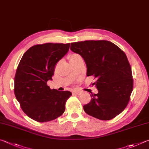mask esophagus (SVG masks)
I'll use <instances>...</instances> for the list:
<instances>
[{
    "label": "esophagus",
    "instance_id": "1",
    "mask_svg": "<svg viewBox=\"0 0 149 149\" xmlns=\"http://www.w3.org/2000/svg\"><path fill=\"white\" fill-rule=\"evenodd\" d=\"M73 93H74V94H77V95H80L82 93V92H80V91H75V92H73Z\"/></svg>",
    "mask_w": 149,
    "mask_h": 149
}]
</instances>
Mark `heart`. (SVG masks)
Here are the masks:
<instances>
[{"label": "heart", "mask_w": 149, "mask_h": 149, "mask_svg": "<svg viewBox=\"0 0 149 149\" xmlns=\"http://www.w3.org/2000/svg\"><path fill=\"white\" fill-rule=\"evenodd\" d=\"M80 59H82V57L80 56V55L77 54H73L72 55H70L69 57V60H70V63L79 61V60Z\"/></svg>", "instance_id": "obj_1"}]
</instances>
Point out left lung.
Masks as SVG:
<instances>
[{
    "mask_svg": "<svg viewBox=\"0 0 149 149\" xmlns=\"http://www.w3.org/2000/svg\"><path fill=\"white\" fill-rule=\"evenodd\" d=\"M70 50L80 55L86 63L88 77L98 90L83 106L88 115L109 120L126 107L133 90L132 69L124 52L107 40H86L70 44Z\"/></svg>",
    "mask_w": 149,
    "mask_h": 149,
    "instance_id": "left-lung-1",
    "label": "left lung"
}]
</instances>
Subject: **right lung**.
Instances as JSON below:
<instances>
[{"mask_svg": "<svg viewBox=\"0 0 149 149\" xmlns=\"http://www.w3.org/2000/svg\"><path fill=\"white\" fill-rule=\"evenodd\" d=\"M70 44L46 43L33 46L23 54L14 79V93L21 108L36 122L53 120L61 116L72 93L51 90L55 65L69 49Z\"/></svg>", "mask_w": 149, "mask_h": 149, "instance_id": "obj_1", "label": "right lung"}]
</instances>
